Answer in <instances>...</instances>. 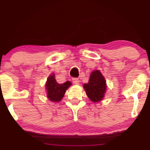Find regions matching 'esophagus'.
<instances>
[{"label":"esophagus","instance_id":"1","mask_svg":"<svg viewBox=\"0 0 150 150\" xmlns=\"http://www.w3.org/2000/svg\"><path fill=\"white\" fill-rule=\"evenodd\" d=\"M72 81H73V83L76 84V85H77V84L79 83V80L76 79V78H73Z\"/></svg>","mask_w":150,"mask_h":150}]
</instances>
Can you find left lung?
Instances as JSON below:
<instances>
[{
	"instance_id": "obj_1",
	"label": "left lung",
	"mask_w": 150,
	"mask_h": 150,
	"mask_svg": "<svg viewBox=\"0 0 150 150\" xmlns=\"http://www.w3.org/2000/svg\"><path fill=\"white\" fill-rule=\"evenodd\" d=\"M84 89L88 98L93 102L101 101L106 92V84L103 75L99 70L93 71L89 83L84 84Z\"/></svg>"
}]
</instances>
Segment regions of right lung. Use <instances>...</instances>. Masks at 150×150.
Wrapping results in <instances>:
<instances>
[{"label": "right lung", "instance_id": "right-lung-1", "mask_svg": "<svg viewBox=\"0 0 150 150\" xmlns=\"http://www.w3.org/2000/svg\"><path fill=\"white\" fill-rule=\"evenodd\" d=\"M71 83L66 81L63 84H59L55 79L54 74L50 75L47 79L46 87L47 90V98L50 101L58 102L62 100L66 90Z\"/></svg>", "mask_w": 150, "mask_h": 150}]
</instances>
